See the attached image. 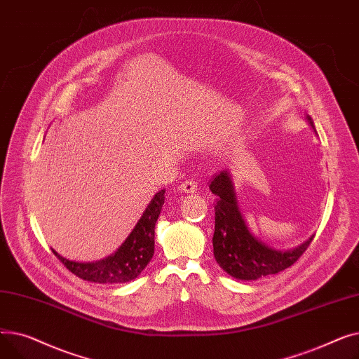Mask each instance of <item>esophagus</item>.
<instances>
[{"label": "esophagus", "instance_id": "1", "mask_svg": "<svg viewBox=\"0 0 359 359\" xmlns=\"http://www.w3.org/2000/svg\"><path fill=\"white\" fill-rule=\"evenodd\" d=\"M179 192L183 194H196L198 192V184L194 180H186L179 184Z\"/></svg>", "mask_w": 359, "mask_h": 359}]
</instances>
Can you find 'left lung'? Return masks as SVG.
Segmentation results:
<instances>
[{"instance_id": "1", "label": "left lung", "mask_w": 359, "mask_h": 359, "mask_svg": "<svg viewBox=\"0 0 359 359\" xmlns=\"http://www.w3.org/2000/svg\"><path fill=\"white\" fill-rule=\"evenodd\" d=\"M306 121L317 135L313 119L306 115ZM210 191L217 196L214 257L219 268L236 279L256 280L290 268L314 237L313 234L299 246L288 250H279L260 241L241 214L230 170H222L212 179Z\"/></svg>"}]
</instances>
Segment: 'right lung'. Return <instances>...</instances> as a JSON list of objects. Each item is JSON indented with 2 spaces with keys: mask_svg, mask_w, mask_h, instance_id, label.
<instances>
[{
  "mask_svg": "<svg viewBox=\"0 0 359 359\" xmlns=\"http://www.w3.org/2000/svg\"><path fill=\"white\" fill-rule=\"evenodd\" d=\"M165 189L149 201L141 218L115 253L96 262H75L53 250L68 271L96 284H125L134 280L154 256V231L164 203Z\"/></svg>",
  "mask_w": 359,
  "mask_h": 359,
  "instance_id": "add662e5",
  "label": "right lung"
}]
</instances>
